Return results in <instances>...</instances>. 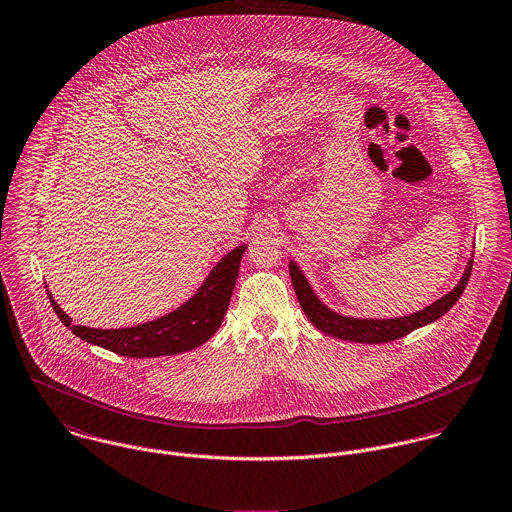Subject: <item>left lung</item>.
Here are the masks:
<instances>
[{"label": "left lung", "instance_id": "1", "mask_svg": "<svg viewBox=\"0 0 512 512\" xmlns=\"http://www.w3.org/2000/svg\"><path fill=\"white\" fill-rule=\"evenodd\" d=\"M471 265L473 261H469L467 271L463 273L461 281L455 286L452 292H448L444 298L436 300L434 304L426 306L424 310L404 316V318H391V320H357V318H345L336 312H332L330 308H326L316 294L312 292L310 284L306 283L304 275L300 273V269L290 261L288 269H290V281L294 286L296 298L304 310V314L308 316V320L324 334L340 338V340L359 341V343H385V341H395L398 338H404L406 334L414 332L420 326H426L434 320H438L440 316H444L455 302L457 298L463 294L469 275H471Z\"/></svg>", "mask_w": 512, "mask_h": 512}]
</instances>
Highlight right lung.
Masks as SVG:
<instances>
[{
  "mask_svg": "<svg viewBox=\"0 0 512 512\" xmlns=\"http://www.w3.org/2000/svg\"><path fill=\"white\" fill-rule=\"evenodd\" d=\"M245 245L228 253L208 275L200 290L178 310L171 314L139 324L133 328L119 330H96L86 326H72L70 318L60 310L57 302L51 298V306L57 312L64 326L72 330L80 340L100 345L123 357H159L190 351L204 341L210 340L220 328L226 312L233 286L239 275V263Z\"/></svg>",
  "mask_w": 512,
  "mask_h": 512,
  "instance_id": "right-lung-1",
  "label": "right lung"
}]
</instances>
